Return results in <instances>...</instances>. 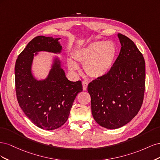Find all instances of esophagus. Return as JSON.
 <instances>
[{
	"instance_id": "obj_1",
	"label": "esophagus",
	"mask_w": 160,
	"mask_h": 160,
	"mask_svg": "<svg viewBox=\"0 0 160 160\" xmlns=\"http://www.w3.org/2000/svg\"><path fill=\"white\" fill-rule=\"evenodd\" d=\"M82 83H83V89L84 91H86L87 89H88V83H87L86 81H83L82 82Z\"/></svg>"
}]
</instances>
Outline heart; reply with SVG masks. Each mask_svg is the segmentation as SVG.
Masks as SVG:
<instances>
[{
	"label": "heart",
	"mask_w": 160,
	"mask_h": 160,
	"mask_svg": "<svg viewBox=\"0 0 160 160\" xmlns=\"http://www.w3.org/2000/svg\"><path fill=\"white\" fill-rule=\"evenodd\" d=\"M118 52L114 42L98 41L76 50L72 52V57L75 61L83 63L85 72L89 77L99 79L107 75L112 69ZM67 66L73 72L79 69L77 62L71 59H67Z\"/></svg>",
	"instance_id": "heart-1"
}]
</instances>
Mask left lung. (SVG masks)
<instances>
[{
	"mask_svg": "<svg viewBox=\"0 0 160 160\" xmlns=\"http://www.w3.org/2000/svg\"><path fill=\"white\" fill-rule=\"evenodd\" d=\"M118 36L122 47L112 69L103 78L91 82L88 88L94 119L110 129L126 125L138 114L146 83L142 52L128 37L121 33Z\"/></svg>",
	"mask_w": 160,
	"mask_h": 160,
	"instance_id": "left-lung-1",
	"label": "left lung"
}]
</instances>
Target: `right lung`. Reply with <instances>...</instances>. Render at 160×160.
<instances>
[{"label": "right lung", "instance_id": "add662e5", "mask_svg": "<svg viewBox=\"0 0 160 160\" xmlns=\"http://www.w3.org/2000/svg\"><path fill=\"white\" fill-rule=\"evenodd\" d=\"M59 39L35 37L18 56L14 67L19 106L32 123L46 130L59 128L67 122L77 95L83 91L81 81L73 82L67 78L58 58L45 79L38 81L32 74L34 56L39 51L60 53Z\"/></svg>", "mask_w": 160, "mask_h": 160}]
</instances>
